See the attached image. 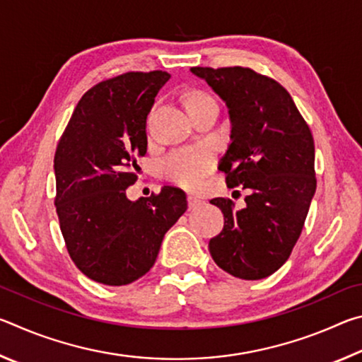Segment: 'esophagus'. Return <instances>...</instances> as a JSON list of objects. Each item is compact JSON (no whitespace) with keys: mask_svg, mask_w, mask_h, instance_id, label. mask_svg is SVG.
Instances as JSON below:
<instances>
[{"mask_svg":"<svg viewBox=\"0 0 362 362\" xmlns=\"http://www.w3.org/2000/svg\"><path fill=\"white\" fill-rule=\"evenodd\" d=\"M204 203L201 199H198V198H194V196H188V207L192 211H196V209H199L201 206H203Z\"/></svg>","mask_w":362,"mask_h":362,"instance_id":"esophagus-1","label":"esophagus"}]
</instances>
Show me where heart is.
<instances>
[{
    "instance_id": "b5f03b06",
    "label": "heart",
    "mask_w": 362,
    "mask_h": 362,
    "mask_svg": "<svg viewBox=\"0 0 362 362\" xmlns=\"http://www.w3.org/2000/svg\"><path fill=\"white\" fill-rule=\"evenodd\" d=\"M214 100V97L204 90H189L185 95V107L193 115L204 103ZM212 168V153L207 148L177 150L161 163L163 175L175 185L188 189H196Z\"/></svg>"
}]
</instances>
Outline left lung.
Instances as JSON below:
<instances>
[{
	"label": "left lung",
	"instance_id": "1",
	"mask_svg": "<svg viewBox=\"0 0 362 362\" xmlns=\"http://www.w3.org/2000/svg\"><path fill=\"white\" fill-rule=\"evenodd\" d=\"M218 94L231 121V144L220 159L230 188L243 187L246 206L211 203L223 230L209 241L214 262L240 279H263L289 259L316 192L315 142L291 94L274 79L244 66H193Z\"/></svg>",
	"mask_w": 362,
	"mask_h": 362
}]
</instances>
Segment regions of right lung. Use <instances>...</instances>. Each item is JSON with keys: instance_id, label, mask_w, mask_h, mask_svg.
I'll list each match as a JSON object with an SVG mask.
<instances>
[{"instance_id": "right-lung-1", "label": "right lung", "mask_w": 362, "mask_h": 362, "mask_svg": "<svg viewBox=\"0 0 362 362\" xmlns=\"http://www.w3.org/2000/svg\"><path fill=\"white\" fill-rule=\"evenodd\" d=\"M169 73L127 71L95 84L73 112L54 156L56 211L79 272L107 286L131 284L155 263L166 231L187 211L180 188L137 201V156L146 153V116Z\"/></svg>"}]
</instances>
